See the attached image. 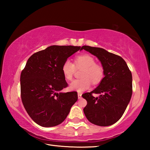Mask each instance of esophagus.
Instances as JSON below:
<instances>
[{"label": "esophagus", "instance_id": "esophagus-1", "mask_svg": "<svg viewBox=\"0 0 150 150\" xmlns=\"http://www.w3.org/2000/svg\"><path fill=\"white\" fill-rule=\"evenodd\" d=\"M78 98L79 99H80V98H81V95H82V94H81V93H78Z\"/></svg>", "mask_w": 150, "mask_h": 150}]
</instances>
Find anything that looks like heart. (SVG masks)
I'll return each instance as SVG.
<instances>
[{
  "label": "heart",
  "mask_w": 150,
  "mask_h": 150,
  "mask_svg": "<svg viewBox=\"0 0 150 150\" xmlns=\"http://www.w3.org/2000/svg\"><path fill=\"white\" fill-rule=\"evenodd\" d=\"M76 69H83L81 73L82 79L73 81L69 87L71 90L79 92L89 88L91 83L93 85H98L105 77V70L103 66L96 63L95 58L88 54L78 55L75 57L74 63L68 59L65 61L62 70L66 80H72Z\"/></svg>",
  "instance_id": "obj_1"
}]
</instances>
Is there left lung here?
<instances>
[{"label": "left lung", "instance_id": "8db88e82", "mask_svg": "<svg viewBox=\"0 0 150 150\" xmlns=\"http://www.w3.org/2000/svg\"><path fill=\"white\" fill-rule=\"evenodd\" d=\"M100 61L105 70V77L99 85L90 93L83 94L87 101L83 112L87 120L100 126L116 123L126 110L132 95V76L126 63L119 55L100 47L83 45ZM93 93H99L95 98Z\"/></svg>", "mask_w": 150, "mask_h": 150}]
</instances>
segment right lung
<instances>
[{
    "mask_svg": "<svg viewBox=\"0 0 150 150\" xmlns=\"http://www.w3.org/2000/svg\"><path fill=\"white\" fill-rule=\"evenodd\" d=\"M80 49L52 45L35 53L27 61L20 75L21 98L27 113L38 125H59L77 100L76 91L61 92L68 86L62 67L65 61Z\"/></svg>",
    "mask_w": 150,
    "mask_h": 150,
    "instance_id": "obj_1",
    "label": "right lung"
}]
</instances>
